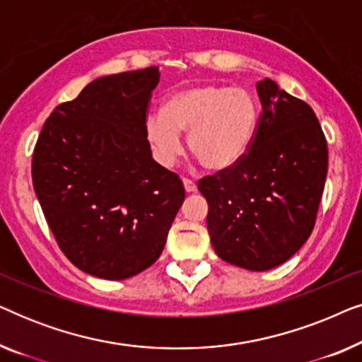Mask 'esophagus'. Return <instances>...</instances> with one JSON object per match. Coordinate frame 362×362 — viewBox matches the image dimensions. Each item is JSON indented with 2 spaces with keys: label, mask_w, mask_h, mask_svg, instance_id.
Returning a JSON list of instances; mask_svg holds the SVG:
<instances>
[{
  "label": "esophagus",
  "mask_w": 362,
  "mask_h": 362,
  "mask_svg": "<svg viewBox=\"0 0 362 362\" xmlns=\"http://www.w3.org/2000/svg\"><path fill=\"white\" fill-rule=\"evenodd\" d=\"M182 186H185V191L187 192V194H191V192H196V189H197V186H196V182H192L191 180H182Z\"/></svg>",
  "instance_id": "1"
}]
</instances>
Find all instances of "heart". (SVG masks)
<instances>
[{"label": "heart", "mask_w": 362, "mask_h": 362, "mask_svg": "<svg viewBox=\"0 0 362 362\" xmlns=\"http://www.w3.org/2000/svg\"><path fill=\"white\" fill-rule=\"evenodd\" d=\"M259 117V102L245 88L194 83L173 92L163 112L146 117L145 135L155 160L171 168L182 151L180 133H187L191 155L207 171L221 173L247 155Z\"/></svg>", "instance_id": "b5f03b06"}]
</instances>
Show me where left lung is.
Instances as JSON below:
<instances>
[{
  "label": "left lung",
  "instance_id": "left-lung-1",
  "mask_svg": "<svg viewBox=\"0 0 362 362\" xmlns=\"http://www.w3.org/2000/svg\"><path fill=\"white\" fill-rule=\"evenodd\" d=\"M262 115L249 153L207 176L197 189L209 204L216 254L252 272L275 269L313 230L328 171V146L308 103L270 78L257 82Z\"/></svg>",
  "mask_w": 362,
  "mask_h": 362
}]
</instances>
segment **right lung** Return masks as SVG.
Masks as SVG:
<instances>
[{"label":"right lung","mask_w":362,"mask_h":362,"mask_svg":"<svg viewBox=\"0 0 362 362\" xmlns=\"http://www.w3.org/2000/svg\"><path fill=\"white\" fill-rule=\"evenodd\" d=\"M160 69L92 81L44 123L33 185L59 247L77 269L125 280L155 264L185 201L145 135Z\"/></svg>","instance_id":"obj_1"}]
</instances>
